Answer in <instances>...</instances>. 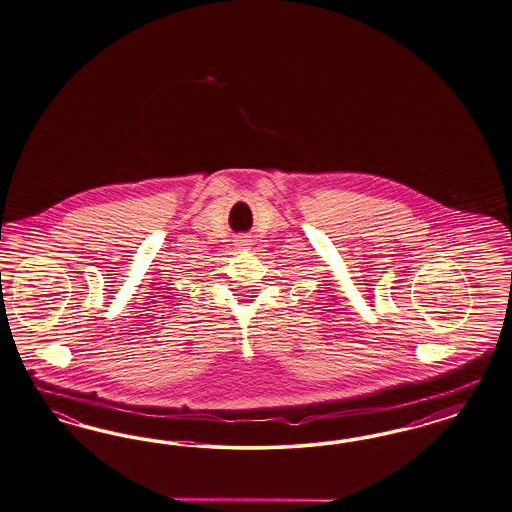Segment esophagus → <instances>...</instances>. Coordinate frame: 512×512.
<instances>
[{"label": "esophagus", "instance_id": "34e87169", "mask_svg": "<svg viewBox=\"0 0 512 512\" xmlns=\"http://www.w3.org/2000/svg\"><path fill=\"white\" fill-rule=\"evenodd\" d=\"M236 246L247 247L249 246V240H247L246 236H240V238L236 240Z\"/></svg>", "mask_w": 512, "mask_h": 512}]
</instances>
